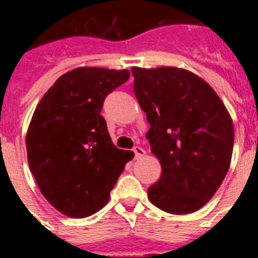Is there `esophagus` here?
<instances>
[{
  "instance_id": "34e87169",
  "label": "esophagus",
  "mask_w": 258,
  "mask_h": 258,
  "mask_svg": "<svg viewBox=\"0 0 258 258\" xmlns=\"http://www.w3.org/2000/svg\"><path fill=\"white\" fill-rule=\"evenodd\" d=\"M134 153H135V158H137V159H139V158L145 157L146 155L145 150L142 149V147H138V146L134 149Z\"/></svg>"
}]
</instances>
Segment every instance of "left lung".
<instances>
[{
	"mask_svg": "<svg viewBox=\"0 0 258 258\" xmlns=\"http://www.w3.org/2000/svg\"><path fill=\"white\" fill-rule=\"evenodd\" d=\"M134 93L150 123L146 138L162 174L149 200L171 214L208 204L228 174L234 128L216 91L190 71L133 67Z\"/></svg>",
	"mask_w": 258,
	"mask_h": 258,
	"instance_id": "left-lung-1",
	"label": "left lung"
}]
</instances>
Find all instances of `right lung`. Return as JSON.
I'll return each mask as SVG.
<instances>
[{"label":"right lung","instance_id":"right-lung-1","mask_svg":"<svg viewBox=\"0 0 258 258\" xmlns=\"http://www.w3.org/2000/svg\"><path fill=\"white\" fill-rule=\"evenodd\" d=\"M128 78L127 70L80 67L60 76L34 109L25 141L29 169L64 216L84 218L104 208L133 159L115 147L100 115L105 96Z\"/></svg>","mask_w":258,"mask_h":258}]
</instances>
